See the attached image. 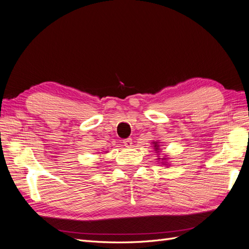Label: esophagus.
Returning a JSON list of instances; mask_svg holds the SVG:
<instances>
[{
  "label": "esophagus",
  "instance_id": "obj_1",
  "mask_svg": "<svg viewBox=\"0 0 249 249\" xmlns=\"http://www.w3.org/2000/svg\"><path fill=\"white\" fill-rule=\"evenodd\" d=\"M124 144L125 147H132V145H133V140H132V138L124 139Z\"/></svg>",
  "mask_w": 249,
  "mask_h": 249
}]
</instances>
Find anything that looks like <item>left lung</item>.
I'll return each instance as SVG.
<instances>
[{
    "instance_id": "left-lung-1",
    "label": "left lung",
    "mask_w": 249,
    "mask_h": 249,
    "mask_svg": "<svg viewBox=\"0 0 249 249\" xmlns=\"http://www.w3.org/2000/svg\"><path fill=\"white\" fill-rule=\"evenodd\" d=\"M152 143H153V146H154L155 152L157 153V160H158V162H161V164L165 165V166H169V164L167 162V160L169 159V158H167V155H165L163 158L160 157V153H161L160 141L157 140V141H153Z\"/></svg>"
}]
</instances>
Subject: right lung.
I'll use <instances>...</instances> for the list:
<instances>
[{"label": "right lung", "mask_w": 249, "mask_h": 249, "mask_svg": "<svg viewBox=\"0 0 249 249\" xmlns=\"http://www.w3.org/2000/svg\"><path fill=\"white\" fill-rule=\"evenodd\" d=\"M107 153H108V152H107Z\"/></svg>", "instance_id": "add662e5"}]
</instances>
